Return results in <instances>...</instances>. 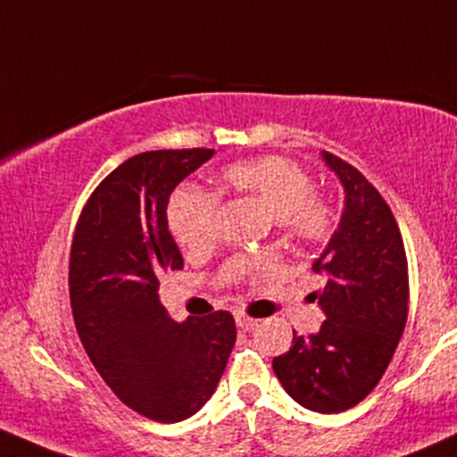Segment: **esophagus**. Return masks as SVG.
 <instances>
[{
  "instance_id": "1",
  "label": "esophagus",
  "mask_w": 457,
  "mask_h": 457,
  "mask_svg": "<svg viewBox=\"0 0 457 457\" xmlns=\"http://www.w3.org/2000/svg\"><path fill=\"white\" fill-rule=\"evenodd\" d=\"M237 326L243 330H253L258 326V320H252V317L245 313H237Z\"/></svg>"
}]
</instances>
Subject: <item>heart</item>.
Wrapping results in <instances>:
<instances>
[{
	"label": "heart",
	"instance_id": "heart-1",
	"mask_svg": "<svg viewBox=\"0 0 457 457\" xmlns=\"http://www.w3.org/2000/svg\"><path fill=\"white\" fill-rule=\"evenodd\" d=\"M223 184L229 190L261 201L276 223L291 237L317 241L328 232L330 212L324 201L315 199L313 179L287 157H261L225 168ZM219 196L212 192L181 188L168 205V223L179 247L192 258L212 252L216 243Z\"/></svg>",
	"mask_w": 457,
	"mask_h": 457
}]
</instances>
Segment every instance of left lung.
I'll return each mask as SVG.
<instances>
[{
    "label": "left lung",
    "instance_id": "8db88e82",
    "mask_svg": "<svg viewBox=\"0 0 457 457\" xmlns=\"http://www.w3.org/2000/svg\"><path fill=\"white\" fill-rule=\"evenodd\" d=\"M344 188L337 229L313 271L326 321L317 333L293 330L289 353L273 359L287 394L306 410L337 414L368 396L390 366L407 321V258L401 232L377 188L350 164L320 153Z\"/></svg>",
    "mask_w": 457,
    "mask_h": 457
}]
</instances>
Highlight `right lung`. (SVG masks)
<instances>
[{
    "instance_id": "right-lung-1",
    "label": "right lung",
    "mask_w": 457,
    "mask_h": 457,
    "mask_svg": "<svg viewBox=\"0 0 457 457\" xmlns=\"http://www.w3.org/2000/svg\"><path fill=\"white\" fill-rule=\"evenodd\" d=\"M212 155V148H186L127 160L89 196L71 243L70 300L80 342L120 401L151 420L196 414L237 344L228 311L179 324L157 293L164 271L184 267L168 229V196Z\"/></svg>"
}]
</instances>
